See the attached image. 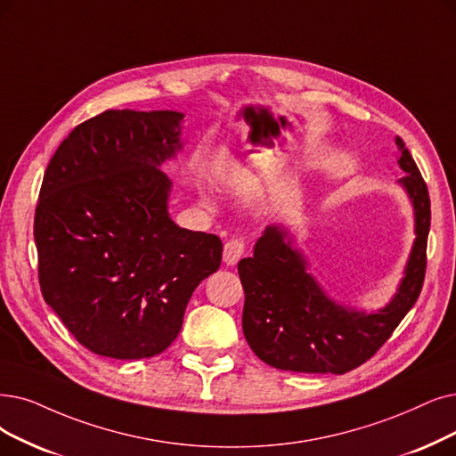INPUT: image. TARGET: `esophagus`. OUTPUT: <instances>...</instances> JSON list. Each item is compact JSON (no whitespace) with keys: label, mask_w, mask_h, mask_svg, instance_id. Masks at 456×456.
Listing matches in <instances>:
<instances>
[{"label":"esophagus","mask_w":456,"mask_h":456,"mask_svg":"<svg viewBox=\"0 0 456 456\" xmlns=\"http://www.w3.org/2000/svg\"><path fill=\"white\" fill-rule=\"evenodd\" d=\"M245 248H247V247H245V241L240 240V238L226 241L224 250H223V260H224V264H226V265H235V264H238V262L241 260L243 254H245Z\"/></svg>","instance_id":"esophagus-1"}]
</instances>
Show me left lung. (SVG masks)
Returning a JSON list of instances; mask_svg holds the SVG:
<instances>
[{
    "label": "left lung",
    "instance_id": "1",
    "mask_svg": "<svg viewBox=\"0 0 456 456\" xmlns=\"http://www.w3.org/2000/svg\"><path fill=\"white\" fill-rule=\"evenodd\" d=\"M398 181L415 213V241L403 282L391 303L378 313L342 306L306 273L303 254L291 247L288 232L267 226L250 258L238 264L245 289L243 333L267 365L308 374H344L369 361L384 346L421 294L427 269L430 198L403 138H396Z\"/></svg>",
    "mask_w": 456,
    "mask_h": 456
}]
</instances>
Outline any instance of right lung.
<instances>
[{
	"mask_svg": "<svg viewBox=\"0 0 456 456\" xmlns=\"http://www.w3.org/2000/svg\"><path fill=\"white\" fill-rule=\"evenodd\" d=\"M172 110H106L72 129L48 162L35 209L45 301L84 348L143 359L177 338L196 286L221 265L215 233L179 228L172 181L181 150Z\"/></svg>",
	"mask_w": 456,
	"mask_h": 456,
	"instance_id": "add662e5",
	"label": "right lung"
}]
</instances>
